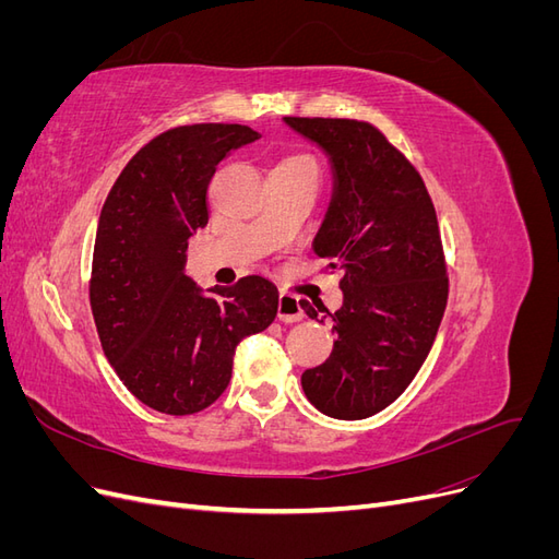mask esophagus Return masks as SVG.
Wrapping results in <instances>:
<instances>
[{"instance_id":"1","label":"esophagus","mask_w":559,"mask_h":559,"mask_svg":"<svg viewBox=\"0 0 559 559\" xmlns=\"http://www.w3.org/2000/svg\"><path fill=\"white\" fill-rule=\"evenodd\" d=\"M277 317L284 324H296V321L302 319V308H300V300L292 294H280L277 300Z\"/></svg>"}]
</instances>
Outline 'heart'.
Returning <instances> with one entry per match:
<instances>
[{"instance_id": "heart-1", "label": "heart", "mask_w": 559, "mask_h": 559, "mask_svg": "<svg viewBox=\"0 0 559 559\" xmlns=\"http://www.w3.org/2000/svg\"><path fill=\"white\" fill-rule=\"evenodd\" d=\"M275 167H292V170H312L317 173V163L310 156H286L284 160H280Z\"/></svg>"}]
</instances>
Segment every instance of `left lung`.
<instances>
[{"instance_id":"1","label":"left lung","mask_w":559,"mask_h":559,"mask_svg":"<svg viewBox=\"0 0 559 559\" xmlns=\"http://www.w3.org/2000/svg\"><path fill=\"white\" fill-rule=\"evenodd\" d=\"M282 121L329 158L333 191L312 249L343 273L341 310L300 302L310 319L331 314L337 333L331 357L300 384L319 413L366 419L405 392L441 326L448 277L436 210L378 128L349 118Z\"/></svg>"}]
</instances>
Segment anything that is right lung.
Instances as JSON below:
<instances>
[{
  "label": "right lung",
  "instance_id": "1",
  "mask_svg": "<svg viewBox=\"0 0 559 559\" xmlns=\"http://www.w3.org/2000/svg\"><path fill=\"white\" fill-rule=\"evenodd\" d=\"M259 138L238 123L167 130L132 156L99 214L91 277L99 343L130 394L158 413L205 411L230 382L235 347L277 317V286L261 275L228 289L186 275L216 165Z\"/></svg>",
  "mask_w": 559,
  "mask_h": 559
}]
</instances>
